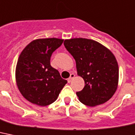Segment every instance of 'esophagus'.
I'll list each match as a JSON object with an SVG mask.
<instances>
[{
  "mask_svg": "<svg viewBox=\"0 0 135 135\" xmlns=\"http://www.w3.org/2000/svg\"><path fill=\"white\" fill-rule=\"evenodd\" d=\"M74 77H75V74H74V73H71V75H70V77L69 78H68V80H67L68 83H71V80H72L74 78Z\"/></svg>",
  "mask_w": 135,
  "mask_h": 135,
  "instance_id": "esophagus-1",
  "label": "esophagus"
}]
</instances>
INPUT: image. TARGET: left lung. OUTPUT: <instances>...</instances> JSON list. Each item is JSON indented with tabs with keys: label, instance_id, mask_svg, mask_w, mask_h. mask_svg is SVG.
<instances>
[{
	"label": "left lung",
	"instance_id": "8db88e82",
	"mask_svg": "<svg viewBox=\"0 0 135 135\" xmlns=\"http://www.w3.org/2000/svg\"><path fill=\"white\" fill-rule=\"evenodd\" d=\"M64 45L75 59L77 73L85 80L79 100L94 107L109 100L117 91L119 66L114 55L103 45L92 39H66Z\"/></svg>",
	"mask_w": 135,
	"mask_h": 135
}]
</instances>
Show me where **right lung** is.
Returning a JSON list of instances; mask_svg holds the SVG:
<instances>
[{
    "label": "right lung",
    "mask_w": 135,
    "mask_h": 135,
    "mask_svg": "<svg viewBox=\"0 0 135 135\" xmlns=\"http://www.w3.org/2000/svg\"><path fill=\"white\" fill-rule=\"evenodd\" d=\"M63 41L57 38L35 39L19 55L16 67V85L23 96L32 103L39 106L52 103L67 83L50 62L52 52Z\"/></svg>",
    "instance_id": "obj_1"
}]
</instances>
